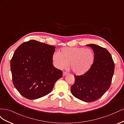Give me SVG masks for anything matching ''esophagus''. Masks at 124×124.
Instances as JSON below:
<instances>
[{"label":"esophagus","mask_w":124,"mask_h":124,"mask_svg":"<svg viewBox=\"0 0 124 124\" xmlns=\"http://www.w3.org/2000/svg\"><path fill=\"white\" fill-rule=\"evenodd\" d=\"M67 74H68V73H67V72H63V76H67Z\"/></svg>","instance_id":"esophagus-1"}]
</instances>
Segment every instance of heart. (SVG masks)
Wrapping results in <instances>:
<instances>
[{
  "label": "heart",
  "mask_w": 124,
  "mask_h": 124,
  "mask_svg": "<svg viewBox=\"0 0 124 124\" xmlns=\"http://www.w3.org/2000/svg\"><path fill=\"white\" fill-rule=\"evenodd\" d=\"M95 60V54L90 48L78 47H65L55 53L53 61L59 69H66L70 63V68L76 74L81 75L91 69Z\"/></svg>",
  "instance_id": "obj_1"
}]
</instances>
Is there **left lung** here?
<instances>
[{
	"instance_id": "left-lung-1",
	"label": "left lung",
	"mask_w": 124,
	"mask_h": 124,
	"mask_svg": "<svg viewBox=\"0 0 124 124\" xmlns=\"http://www.w3.org/2000/svg\"><path fill=\"white\" fill-rule=\"evenodd\" d=\"M86 46L92 48L94 52V62L87 72L81 76H74L75 82L71 91L77 98L91 102L100 98L110 88L115 65L106 48L94 44Z\"/></svg>"
}]
</instances>
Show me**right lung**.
Wrapping results in <instances>:
<instances>
[{"label":"right lung","instance_id":"add662e5","mask_svg":"<svg viewBox=\"0 0 124 124\" xmlns=\"http://www.w3.org/2000/svg\"><path fill=\"white\" fill-rule=\"evenodd\" d=\"M56 47L29 40L21 44L11 60L12 81L25 98L37 99L48 94L62 72L53 65Z\"/></svg>","mask_w":124,"mask_h":124}]
</instances>
